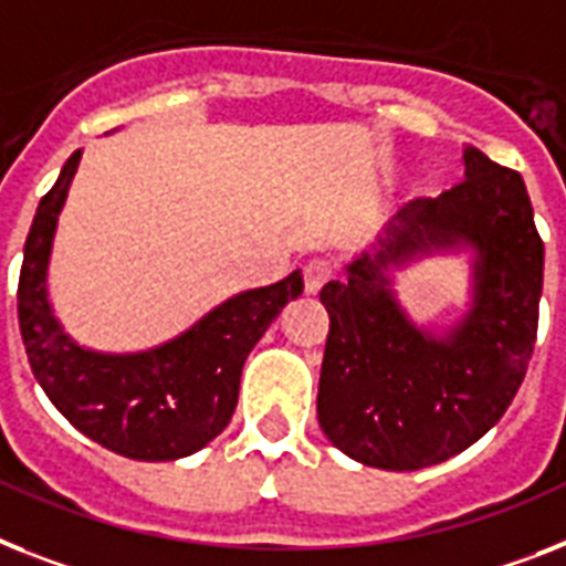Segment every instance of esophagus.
<instances>
[{
    "label": "esophagus",
    "instance_id": "obj_1",
    "mask_svg": "<svg viewBox=\"0 0 566 566\" xmlns=\"http://www.w3.org/2000/svg\"><path fill=\"white\" fill-rule=\"evenodd\" d=\"M329 277H333V263L326 256H312L310 263L303 265V283H306V292L310 294L321 292Z\"/></svg>",
    "mask_w": 566,
    "mask_h": 566
}]
</instances>
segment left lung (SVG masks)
Returning <instances> with one entry per match:
<instances>
[{"label":"left lung","mask_w":566,"mask_h":566,"mask_svg":"<svg viewBox=\"0 0 566 566\" xmlns=\"http://www.w3.org/2000/svg\"><path fill=\"white\" fill-rule=\"evenodd\" d=\"M462 165L465 179L401 208L381 249L321 289L329 338L317 422L335 448L373 469H428L474 446L501 422L535 349L544 242L524 179L478 147ZM460 241L479 251L475 303L454 336L431 339L403 317L384 272Z\"/></svg>","instance_id":"1"}]
</instances>
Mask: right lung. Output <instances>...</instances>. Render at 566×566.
I'll use <instances>...</instances> for the list:
<instances>
[{"label": "right lung", "instance_id": "right-lung-1", "mask_svg": "<svg viewBox=\"0 0 566 566\" xmlns=\"http://www.w3.org/2000/svg\"><path fill=\"white\" fill-rule=\"evenodd\" d=\"M77 161L81 149L40 199L25 240L17 310L28 364L51 405L88 440L129 460H179L226 431L242 364L280 310L303 292V274L237 294L165 347L135 356L77 347L57 324L45 292L51 240Z\"/></svg>", "mask_w": 566, "mask_h": 566}]
</instances>
